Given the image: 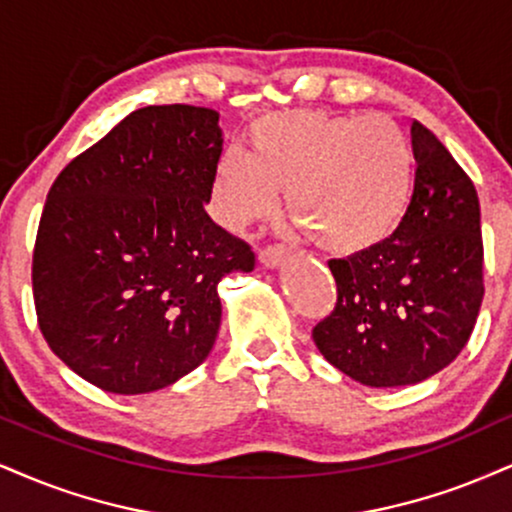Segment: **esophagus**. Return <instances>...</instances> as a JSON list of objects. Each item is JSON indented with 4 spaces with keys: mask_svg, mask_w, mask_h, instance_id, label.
<instances>
[{
    "mask_svg": "<svg viewBox=\"0 0 512 512\" xmlns=\"http://www.w3.org/2000/svg\"><path fill=\"white\" fill-rule=\"evenodd\" d=\"M287 246L285 244H266V246H261V251H258V258H261V263L263 266H268V268H275V266H280L282 261H285L287 258Z\"/></svg>",
    "mask_w": 512,
    "mask_h": 512,
    "instance_id": "esophagus-1",
    "label": "esophagus"
}]
</instances>
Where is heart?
<instances>
[{
	"label": "heart",
	"instance_id": "obj_1",
	"mask_svg": "<svg viewBox=\"0 0 512 512\" xmlns=\"http://www.w3.org/2000/svg\"><path fill=\"white\" fill-rule=\"evenodd\" d=\"M251 159L230 149L216 168V211L232 230L273 218L289 194L296 223L332 254H363L389 239L413 197L415 159L394 118L296 109L261 118Z\"/></svg>",
	"mask_w": 512,
	"mask_h": 512
}]
</instances>
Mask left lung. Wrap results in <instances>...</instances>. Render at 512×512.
Segmentation results:
<instances>
[{"mask_svg": "<svg viewBox=\"0 0 512 512\" xmlns=\"http://www.w3.org/2000/svg\"><path fill=\"white\" fill-rule=\"evenodd\" d=\"M413 197L375 249L330 258L337 301L313 327L334 368L368 387L415 384L468 344L484 299L479 199L463 168L413 121Z\"/></svg>", "mask_w": 512, "mask_h": 512, "instance_id": "1", "label": "left lung"}]
</instances>
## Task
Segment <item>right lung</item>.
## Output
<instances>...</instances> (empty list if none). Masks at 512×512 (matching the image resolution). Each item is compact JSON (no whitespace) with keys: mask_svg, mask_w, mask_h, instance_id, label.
I'll return each instance as SVG.
<instances>
[{"mask_svg":"<svg viewBox=\"0 0 512 512\" xmlns=\"http://www.w3.org/2000/svg\"><path fill=\"white\" fill-rule=\"evenodd\" d=\"M220 154L213 109L144 106L49 189L33 249L37 325L94 387L163 389L213 349L218 282L256 266L251 244L204 208Z\"/></svg>","mask_w":512,"mask_h":512,"instance_id":"1","label":"right lung"}]
</instances>
